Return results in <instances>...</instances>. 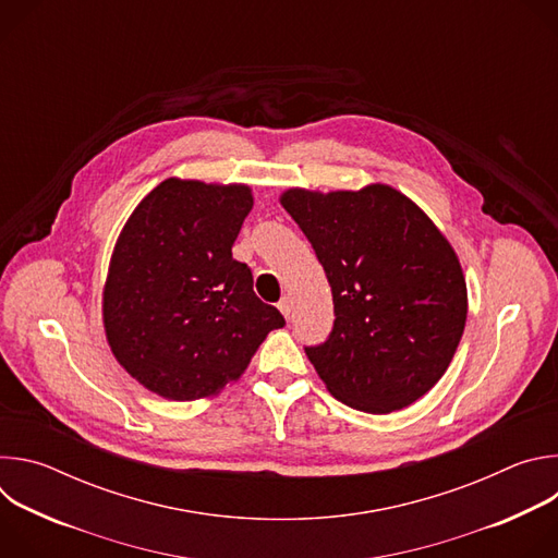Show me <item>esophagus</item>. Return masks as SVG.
Wrapping results in <instances>:
<instances>
[{
  "mask_svg": "<svg viewBox=\"0 0 558 558\" xmlns=\"http://www.w3.org/2000/svg\"><path fill=\"white\" fill-rule=\"evenodd\" d=\"M278 308L282 311V315L287 317V320H291V311H293V300L289 295H284L280 302H278Z\"/></svg>",
  "mask_w": 558,
  "mask_h": 558,
  "instance_id": "obj_1",
  "label": "esophagus"
}]
</instances>
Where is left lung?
Listing matches in <instances>:
<instances>
[{
    "label": "left lung",
    "instance_id": "1",
    "mask_svg": "<svg viewBox=\"0 0 558 558\" xmlns=\"http://www.w3.org/2000/svg\"><path fill=\"white\" fill-rule=\"evenodd\" d=\"M280 205L325 267L336 323L306 357L336 400L373 415L411 407L446 373L468 315L459 258L390 185L291 187Z\"/></svg>",
    "mask_w": 558,
    "mask_h": 558
}]
</instances>
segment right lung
I'll return each instance as SVG.
<instances>
[{"instance_id": "right-lung-1", "label": "right lung", "mask_w": 558, "mask_h": 558, "mask_svg": "<svg viewBox=\"0 0 558 558\" xmlns=\"http://www.w3.org/2000/svg\"><path fill=\"white\" fill-rule=\"evenodd\" d=\"M254 207L250 185L168 179L121 229L104 287L117 362L147 390L192 402L250 366L282 313L254 293L231 247Z\"/></svg>"}]
</instances>
